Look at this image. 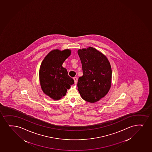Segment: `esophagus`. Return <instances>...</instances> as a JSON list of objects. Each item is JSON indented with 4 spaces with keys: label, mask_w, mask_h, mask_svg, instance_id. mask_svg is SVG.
Segmentation results:
<instances>
[{
    "label": "esophagus",
    "mask_w": 152,
    "mask_h": 152,
    "mask_svg": "<svg viewBox=\"0 0 152 152\" xmlns=\"http://www.w3.org/2000/svg\"><path fill=\"white\" fill-rule=\"evenodd\" d=\"M74 80V82H75V84H76L77 83V77H74L73 78Z\"/></svg>",
    "instance_id": "1"
}]
</instances>
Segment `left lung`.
I'll list each match as a JSON object with an SVG mask.
<instances>
[{
    "label": "left lung",
    "mask_w": 152,
    "mask_h": 152,
    "mask_svg": "<svg viewBox=\"0 0 152 152\" xmlns=\"http://www.w3.org/2000/svg\"><path fill=\"white\" fill-rule=\"evenodd\" d=\"M78 54L83 72L78 81V90L83 100L94 103L105 96L110 88V64L105 56L93 47L79 49Z\"/></svg>",
    "instance_id": "obj_1"
}]
</instances>
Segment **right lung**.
Here are the masks:
<instances>
[{
  "label": "right lung",
  "mask_w": 152,
  "mask_h": 152,
  "mask_svg": "<svg viewBox=\"0 0 152 152\" xmlns=\"http://www.w3.org/2000/svg\"><path fill=\"white\" fill-rule=\"evenodd\" d=\"M71 54L70 50H54L44 59L39 68V77L42 89L54 100H59L66 95L74 81L68 75L62 64Z\"/></svg>",
  "instance_id": "add662e5"
}]
</instances>
